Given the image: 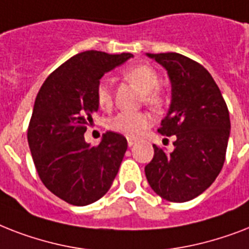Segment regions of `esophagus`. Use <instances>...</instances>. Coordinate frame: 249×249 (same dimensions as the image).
Returning a JSON list of instances; mask_svg holds the SVG:
<instances>
[{"instance_id": "esophagus-1", "label": "esophagus", "mask_w": 249, "mask_h": 249, "mask_svg": "<svg viewBox=\"0 0 249 249\" xmlns=\"http://www.w3.org/2000/svg\"><path fill=\"white\" fill-rule=\"evenodd\" d=\"M136 143H137V140H134V138H128V146H129V147H132V146H134Z\"/></svg>"}]
</instances>
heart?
<instances>
[{
  "instance_id": "obj_1",
  "label": "heart",
  "mask_w": 249,
  "mask_h": 249,
  "mask_svg": "<svg viewBox=\"0 0 249 249\" xmlns=\"http://www.w3.org/2000/svg\"><path fill=\"white\" fill-rule=\"evenodd\" d=\"M124 77L143 93L144 102L154 108H160L165 102L159 86V75L148 64H134L124 71ZM95 98L99 108L108 109L112 106V90L108 80H101L95 89ZM152 117L147 112H119L107 121V128L129 138H136L148 128Z\"/></svg>"
}]
</instances>
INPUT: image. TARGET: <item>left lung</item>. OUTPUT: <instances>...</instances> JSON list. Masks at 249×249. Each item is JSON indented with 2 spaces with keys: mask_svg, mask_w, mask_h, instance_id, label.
<instances>
[{
  "mask_svg": "<svg viewBox=\"0 0 249 249\" xmlns=\"http://www.w3.org/2000/svg\"><path fill=\"white\" fill-rule=\"evenodd\" d=\"M168 72L172 101L158 132L174 136V150L154 144L144 166L151 189L168 201L183 203L212 185L225 163L230 137L228 106L201 64L178 53L147 54Z\"/></svg>",
  "mask_w": 249,
  "mask_h": 249,
  "instance_id": "left-lung-1",
  "label": "left lung"
}]
</instances>
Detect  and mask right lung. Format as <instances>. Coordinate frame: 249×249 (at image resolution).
Listing matches in <instances>:
<instances>
[{"mask_svg":"<svg viewBox=\"0 0 249 249\" xmlns=\"http://www.w3.org/2000/svg\"><path fill=\"white\" fill-rule=\"evenodd\" d=\"M130 53H80L49 75L37 94L28 126V144L41 181L72 205L91 204L109 190L128 142L107 132L101 143L84 133L98 111L95 89L106 72L132 58Z\"/></svg>","mask_w":249,"mask_h":249,"instance_id":"add662e5","label":"right lung"}]
</instances>
